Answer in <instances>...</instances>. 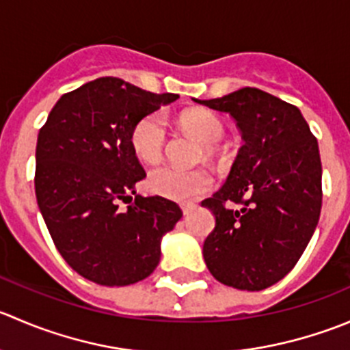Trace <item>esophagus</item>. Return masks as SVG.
<instances>
[{
    "instance_id": "esophagus-1",
    "label": "esophagus",
    "mask_w": 350,
    "mask_h": 350,
    "mask_svg": "<svg viewBox=\"0 0 350 350\" xmlns=\"http://www.w3.org/2000/svg\"><path fill=\"white\" fill-rule=\"evenodd\" d=\"M195 208H196L195 203H183V205H181V210H183V213H185V215H188V213L193 212Z\"/></svg>"
}]
</instances>
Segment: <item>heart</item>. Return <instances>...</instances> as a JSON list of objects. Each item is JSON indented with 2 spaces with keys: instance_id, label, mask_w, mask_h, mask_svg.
<instances>
[{
  "instance_id": "b5f03b06",
  "label": "heart",
  "mask_w": 350,
  "mask_h": 350,
  "mask_svg": "<svg viewBox=\"0 0 350 350\" xmlns=\"http://www.w3.org/2000/svg\"><path fill=\"white\" fill-rule=\"evenodd\" d=\"M181 126L205 147L219 144L224 137V124L206 111H189L179 120ZM131 148L142 162L154 164L162 157L165 144V123L161 114H148L131 130ZM148 189L174 202H188L212 186V176L205 169H181L161 165L150 171Z\"/></svg>"
}]
</instances>
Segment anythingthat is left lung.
<instances>
[{
  "label": "left lung",
  "instance_id": "8db88e82",
  "mask_svg": "<svg viewBox=\"0 0 350 350\" xmlns=\"http://www.w3.org/2000/svg\"><path fill=\"white\" fill-rule=\"evenodd\" d=\"M195 100L229 114L244 142L226 185L202 202L215 217L206 269L224 286L267 289L294 269L320 220L318 142L296 106L263 90Z\"/></svg>",
  "mask_w": 350,
  "mask_h": 350
}]
</instances>
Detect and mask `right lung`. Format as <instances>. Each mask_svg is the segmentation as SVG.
<instances>
[{
  "mask_svg": "<svg viewBox=\"0 0 350 350\" xmlns=\"http://www.w3.org/2000/svg\"><path fill=\"white\" fill-rule=\"evenodd\" d=\"M178 97L103 77L64 94L39 131L37 205L61 256L85 279L121 287L157 269L162 237L183 212L162 196L137 195L145 171L130 137ZM121 201L132 203L121 211Z\"/></svg>",
  "mask_w": 350,
  "mask_h": 350,
  "instance_id": "obj_1",
  "label": "right lung"
}]
</instances>
